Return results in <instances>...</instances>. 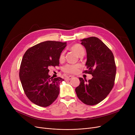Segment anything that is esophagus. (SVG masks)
<instances>
[{"label":"esophagus","instance_id":"34e87169","mask_svg":"<svg viewBox=\"0 0 135 135\" xmlns=\"http://www.w3.org/2000/svg\"><path fill=\"white\" fill-rule=\"evenodd\" d=\"M73 77H74V76H71V75H69V76H68L67 78V79H68V80H70V79H72Z\"/></svg>","mask_w":135,"mask_h":135}]
</instances>
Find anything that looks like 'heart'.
Segmentation results:
<instances>
[{
  "instance_id": "obj_1",
  "label": "heart",
  "mask_w": 135,
  "mask_h": 135,
  "mask_svg": "<svg viewBox=\"0 0 135 135\" xmlns=\"http://www.w3.org/2000/svg\"><path fill=\"white\" fill-rule=\"evenodd\" d=\"M71 50L74 51L78 56H81L85 54V49L83 46L79 44H75L71 47ZM65 60V52L63 51L61 53L59 57V61L62 62ZM79 68V65H70L68 64L63 68V70L64 72L69 73V74H74L77 72L78 69Z\"/></svg>"
}]
</instances>
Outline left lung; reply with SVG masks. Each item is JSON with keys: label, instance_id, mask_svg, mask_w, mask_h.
Instances as JSON below:
<instances>
[{"label": "left lung", "instance_id": "left-lung-1", "mask_svg": "<svg viewBox=\"0 0 135 135\" xmlns=\"http://www.w3.org/2000/svg\"><path fill=\"white\" fill-rule=\"evenodd\" d=\"M81 41L87 53L88 70L83 73L90 74L93 78L88 83L79 78L80 83L75 92L82 102L95 105L102 101L114 86L117 70L114 57L110 50L98 38L91 37Z\"/></svg>", "mask_w": 135, "mask_h": 135}]
</instances>
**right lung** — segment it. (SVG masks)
I'll return each instance as SVG.
<instances>
[{
    "instance_id": "right-lung-1",
    "label": "right lung",
    "mask_w": 135,
    "mask_h": 135,
    "mask_svg": "<svg viewBox=\"0 0 135 135\" xmlns=\"http://www.w3.org/2000/svg\"><path fill=\"white\" fill-rule=\"evenodd\" d=\"M66 42L46 41L28 49L20 68L19 76L25 94L33 103L46 107L51 104L60 93V77L48 74L49 67L59 66V57Z\"/></svg>"
}]
</instances>
